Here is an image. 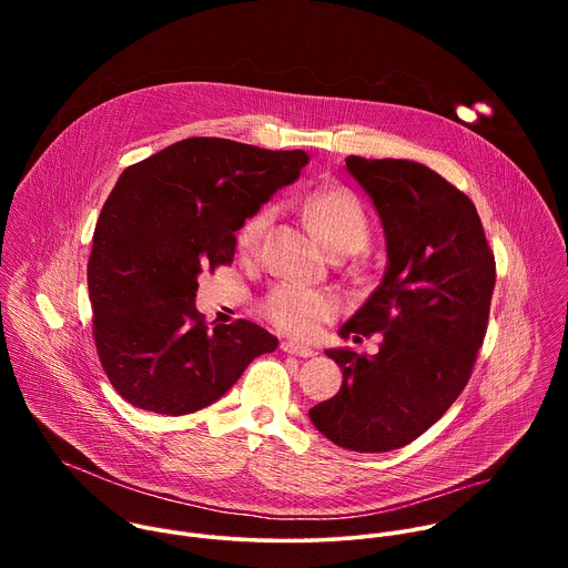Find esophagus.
<instances>
[{"instance_id": "34e87169", "label": "esophagus", "mask_w": 568, "mask_h": 568, "mask_svg": "<svg viewBox=\"0 0 568 568\" xmlns=\"http://www.w3.org/2000/svg\"><path fill=\"white\" fill-rule=\"evenodd\" d=\"M281 351L290 353V355H296V357H314V351L303 346V344H298V342H283Z\"/></svg>"}]
</instances>
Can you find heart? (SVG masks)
Masks as SVG:
<instances>
[{
  "instance_id": "b5f03b06",
  "label": "heart",
  "mask_w": 568,
  "mask_h": 568,
  "mask_svg": "<svg viewBox=\"0 0 568 568\" xmlns=\"http://www.w3.org/2000/svg\"><path fill=\"white\" fill-rule=\"evenodd\" d=\"M303 213L312 222L318 240L333 254H355L371 237L368 215L348 189H321L303 197ZM272 209L256 211L237 231V250L252 254L272 224ZM337 310L333 294L303 285H278L265 301V314L276 326L296 337H310Z\"/></svg>"
}]
</instances>
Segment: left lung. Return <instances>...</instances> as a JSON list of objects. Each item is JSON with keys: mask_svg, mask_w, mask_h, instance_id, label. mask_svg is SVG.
I'll return each instance as SVG.
<instances>
[{"mask_svg": "<svg viewBox=\"0 0 568 568\" xmlns=\"http://www.w3.org/2000/svg\"><path fill=\"white\" fill-rule=\"evenodd\" d=\"M386 240V270L339 335L382 333L377 355L328 348L344 373L312 425L353 452H390L425 434L465 388L485 337L495 256L471 200L412 159L348 156Z\"/></svg>", "mask_w": 568, "mask_h": 568, "instance_id": "obj_1", "label": "left lung"}]
</instances>
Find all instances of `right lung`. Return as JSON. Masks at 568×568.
Segmentation results:
<instances>
[{"instance_id": "obj_1", "label": "right lung", "mask_w": 568, "mask_h": 568, "mask_svg": "<svg viewBox=\"0 0 568 568\" xmlns=\"http://www.w3.org/2000/svg\"><path fill=\"white\" fill-rule=\"evenodd\" d=\"M310 156L217 136L178 141L125 169L94 231L88 287L101 364L132 407L184 416L220 399L278 339L252 321L209 328L197 276Z\"/></svg>"}]
</instances>
